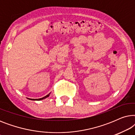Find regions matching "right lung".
I'll list each match as a JSON object with an SVG mask.
<instances>
[{
  "instance_id": "1",
  "label": "right lung",
  "mask_w": 135,
  "mask_h": 135,
  "mask_svg": "<svg viewBox=\"0 0 135 135\" xmlns=\"http://www.w3.org/2000/svg\"><path fill=\"white\" fill-rule=\"evenodd\" d=\"M50 93H49V95H46L45 97H43V98H39V99H31V100H38V101H40V100H42V99H45L46 98L49 97V95H50Z\"/></svg>"
}]
</instances>
